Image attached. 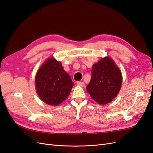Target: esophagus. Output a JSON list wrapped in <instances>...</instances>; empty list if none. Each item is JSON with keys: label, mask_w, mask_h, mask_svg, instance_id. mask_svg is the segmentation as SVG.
<instances>
[{"label": "esophagus", "mask_w": 153, "mask_h": 153, "mask_svg": "<svg viewBox=\"0 0 153 153\" xmlns=\"http://www.w3.org/2000/svg\"><path fill=\"white\" fill-rule=\"evenodd\" d=\"M77 85H79V86H81V87H83L85 85V83H84V82H81V81H77Z\"/></svg>", "instance_id": "esophagus-1"}]
</instances>
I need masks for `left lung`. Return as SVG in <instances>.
Segmentation results:
<instances>
[{"label": "left lung", "instance_id": "obj_1", "mask_svg": "<svg viewBox=\"0 0 153 153\" xmlns=\"http://www.w3.org/2000/svg\"><path fill=\"white\" fill-rule=\"evenodd\" d=\"M92 77L86 88L98 104H108L118 94L121 87L122 75L109 57L101 59L92 68Z\"/></svg>", "mask_w": 153, "mask_h": 153}]
</instances>
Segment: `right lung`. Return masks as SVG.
Wrapping results in <instances>:
<instances>
[{
    "instance_id": "1",
    "label": "right lung",
    "mask_w": 153,
    "mask_h": 153,
    "mask_svg": "<svg viewBox=\"0 0 153 153\" xmlns=\"http://www.w3.org/2000/svg\"><path fill=\"white\" fill-rule=\"evenodd\" d=\"M35 81L39 97L51 105H58L65 100L74 85L61 64L53 58L46 60L38 70Z\"/></svg>"
}]
</instances>
